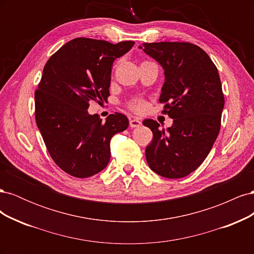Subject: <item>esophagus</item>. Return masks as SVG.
Returning a JSON list of instances; mask_svg holds the SVG:
<instances>
[{
	"label": "esophagus",
	"instance_id": "1",
	"mask_svg": "<svg viewBox=\"0 0 254 254\" xmlns=\"http://www.w3.org/2000/svg\"><path fill=\"white\" fill-rule=\"evenodd\" d=\"M129 125L131 128H136V127H140L142 125V122L139 121L137 119H130Z\"/></svg>",
	"mask_w": 254,
	"mask_h": 254
}]
</instances>
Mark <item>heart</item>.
I'll return each mask as SVG.
<instances>
[{"label":"heart","mask_w":254,"mask_h":254,"mask_svg":"<svg viewBox=\"0 0 254 254\" xmlns=\"http://www.w3.org/2000/svg\"><path fill=\"white\" fill-rule=\"evenodd\" d=\"M115 66H117V64H115L114 67ZM128 108L136 114H143L147 109V103L142 98H134L128 103Z\"/></svg>","instance_id":"b5f03b06"}]
</instances>
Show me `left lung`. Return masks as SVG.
Segmentation results:
<instances>
[{
    "mask_svg": "<svg viewBox=\"0 0 254 254\" xmlns=\"http://www.w3.org/2000/svg\"><path fill=\"white\" fill-rule=\"evenodd\" d=\"M140 49L164 68L159 101L165 104L162 113L174 119L167 131L156 121L143 122L153 133L146 160L158 175L182 178L201 165L219 133L225 97L218 70L201 48L190 42L143 43Z\"/></svg>",
    "mask_w": 254,
    "mask_h": 254,
    "instance_id": "1",
    "label": "left lung"
}]
</instances>
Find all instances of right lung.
Here are the masks:
<instances>
[{
    "label": "right lung",
    "instance_id": "add662e5",
    "mask_svg": "<svg viewBox=\"0 0 254 254\" xmlns=\"http://www.w3.org/2000/svg\"><path fill=\"white\" fill-rule=\"evenodd\" d=\"M133 45L76 38L45 64L35 91V119L50 156L66 174L87 178L103 171L111 137L128 128L124 114L115 112L103 123L87 110L91 102H108L113 61Z\"/></svg>",
    "mask_w": 254,
    "mask_h": 254
}]
</instances>
